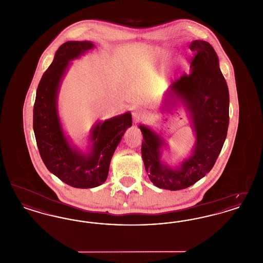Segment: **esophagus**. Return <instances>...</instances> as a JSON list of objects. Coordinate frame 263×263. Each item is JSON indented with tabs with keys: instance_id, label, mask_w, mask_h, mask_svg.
I'll use <instances>...</instances> for the list:
<instances>
[{
	"instance_id": "34e87169",
	"label": "esophagus",
	"mask_w": 263,
	"mask_h": 263,
	"mask_svg": "<svg viewBox=\"0 0 263 263\" xmlns=\"http://www.w3.org/2000/svg\"><path fill=\"white\" fill-rule=\"evenodd\" d=\"M147 115V112L145 109H143L142 107H134L132 109V117L135 121H140L143 120Z\"/></svg>"
}]
</instances>
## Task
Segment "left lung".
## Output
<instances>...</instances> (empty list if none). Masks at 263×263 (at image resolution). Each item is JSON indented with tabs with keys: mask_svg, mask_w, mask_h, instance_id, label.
I'll return each instance as SVG.
<instances>
[{
	"mask_svg": "<svg viewBox=\"0 0 263 263\" xmlns=\"http://www.w3.org/2000/svg\"><path fill=\"white\" fill-rule=\"evenodd\" d=\"M191 72L182 74L171 87L172 92L185 99L192 113L196 144L192 156L178 170L163 165L160 149L163 140L151 129L140 125L143 134L142 157L151 181L158 187L179 190L197 182L212 170L223 148L229 127V89L211 44L194 40Z\"/></svg>",
	"mask_w": 263,
	"mask_h": 263,
	"instance_id": "1",
	"label": "left lung"
}]
</instances>
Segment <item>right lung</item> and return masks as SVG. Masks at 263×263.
<instances>
[{
	"instance_id": "obj_1",
	"label": "right lung",
	"mask_w": 263,
	"mask_h": 263,
	"mask_svg": "<svg viewBox=\"0 0 263 263\" xmlns=\"http://www.w3.org/2000/svg\"><path fill=\"white\" fill-rule=\"evenodd\" d=\"M93 46L89 41L62 44L39 82L33 106V130L43 163L63 182L77 188L96 187L106 180L113 153L132 125L129 112L99 123L91 132L93 149L88 156L74 150L63 133L56 105L60 82L70 60Z\"/></svg>"
}]
</instances>
